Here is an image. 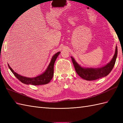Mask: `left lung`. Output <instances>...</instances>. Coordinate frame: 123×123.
Segmentation results:
<instances>
[{
    "label": "left lung",
    "mask_w": 123,
    "mask_h": 123,
    "mask_svg": "<svg viewBox=\"0 0 123 123\" xmlns=\"http://www.w3.org/2000/svg\"><path fill=\"white\" fill-rule=\"evenodd\" d=\"M117 56V47L116 46L115 53L111 62L105 66L100 68H84L79 66L74 59L71 57L72 63L74 64L75 71L80 77L86 80H95L99 78L106 77L113 69Z\"/></svg>",
    "instance_id": "1"
}]
</instances>
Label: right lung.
<instances>
[{
	"label": "right lung",
	"instance_id": "add662e5",
	"mask_svg": "<svg viewBox=\"0 0 123 123\" xmlns=\"http://www.w3.org/2000/svg\"><path fill=\"white\" fill-rule=\"evenodd\" d=\"M60 53V52H59L54 55L52 57L50 63L49 65L48 68L43 74L34 78H27L22 76V75L14 72V70L10 67L9 64H8V66L9 68L11 70V71L14 74L15 76L22 83L26 85L31 84L35 86L45 85L49 82L53 78L54 74V64L57 57L58 56Z\"/></svg>",
	"mask_w": 123,
	"mask_h": 123
}]
</instances>
